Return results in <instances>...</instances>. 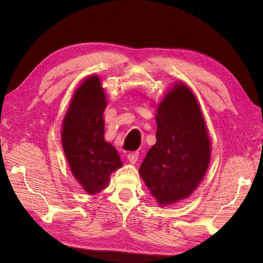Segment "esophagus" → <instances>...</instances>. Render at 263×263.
I'll return each instance as SVG.
<instances>
[{
    "label": "esophagus",
    "mask_w": 263,
    "mask_h": 263,
    "mask_svg": "<svg viewBox=\"0 0 263 263\" xmlns=\"http://www.w3.org/2000/svg\"><path fill=\"white\" fill-rule=\"evenodd\" d=\"M127 159H128V161L130 163H136L137 160H138V153L137 151H133V153H129L128 155H127Z\"/></svg>",
    "instance_id": "1"
}]
</instances>
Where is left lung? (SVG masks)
I'll return each mask as SVG.
<instances>
[{"label":"left lung","instance_id":"left-lung-1","mask_svg":"<svg viewBox=\"0 0 263 263\" xmlns=\"http://www.w3.org/2000/svg\"><path fill=\"white\" fill-rule=\"evenodd\" d=\"M156 144L140 165V176L158 203L168 205L192 194L208 170L211 142L196 99L177 84L157 110Z\"/></svg>","mask_w":263,"mask_h":263}]
</instances>
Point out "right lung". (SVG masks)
<instances>
[{"label":"right lung","mask_w":263,"mask_h":263,"mask_svg":"<svg viewBox=\"0 0 263 263\" xmlns=\"http://www.w3.org/2000/svg\"><path fill=\"white\" fill-rule=\"evenodd\" d=\"M105 94L99 77L79 87L63 119L62 147L73 177L89 194L105 189L109 174L122 166L116 149L104 140Z\"/></svg>","instance_id":"right-lung-1"}]
</instances>
